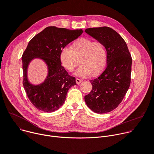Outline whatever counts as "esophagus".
<instances>
[{
    "instance_id": "34e87169",
    "label": "esophagus",
    "mask_w": 154,
    "mask_h": 154,
    "mask_svg": "<svg viewBox=\"0 0 154 154\" xmlns=\"http://www.w3.org/2000/svg\"><path fill=\"white\" fill-rule=\"evenodd\" d=\"M75 81H76L77 84H78V85H79V84L82 82V80H80V79H75Z\"/></svg>"
}]
</instances>
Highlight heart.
Instances as JSON below:
<instances>
[{"mask_svg": "<svg viewBox=\"0 0 154 154\" xmlns=\"http://www.w3.org/2000/svg\"><path fill=\"white\" fill-rule=\"evenodd\" d=\"M59 58L62 66L72 72L79 63L81 66L75 72L80 77L90 74L93 77L100 75L105 69L107 62V51L104 44L87 38H80L71 46L62 48Z\"/></svg>", "mask_w": 154, "mask_h": 154, "instance_id": "1", "label": "heart"}]
</instances>
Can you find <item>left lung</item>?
<instances>
[{
	"mask_svg": "<svg viewBox=\"0 0 154 154\" xmlns=\"http://www.w3.org/2000/svg\"><path fill=\"white\" fill-rule=\"evenodd\" d=\"M85 32L103 42L107 51L106 69L90 80L93 88L85 100L94 112L108 113L118 107L129 88L132 59L125 41L112 28H89Z\"/></svg>",
	"mask_w": 154,
	"mask_h": 154,
	"instance_id": "1",
	"label": "left lung"
}]
</instances>
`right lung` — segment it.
I'll return each mask as SVG.
<instances>
[{
  "mask_svg": "<svg viewBox=\"0 0 154 154\" xmlns=\"http://www.w3.org/2000/svg\"><path fill=\"white\" fill-rule=\"evenodd\" d=\"M83 30L48 27L29 42L22 56L23 86L32 103L39 110L54 112L64 103L70 88L76 85L75 78L62 66L59 55L62 48L80 36ZM35 58L45 62L48 74L42 83L35 85L28 80L27 69Z\"/></svg>",
  "mask_w": 154,
  "mask_h": 154,
  "instance_id": "add662e5",
  "label": "right lung"
}]
</instances>
